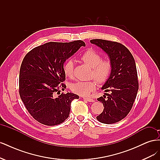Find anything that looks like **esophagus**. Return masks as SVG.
<instances>
[{
    "mask_svg": "<svg viewBox=\"0 0 160 160\" xmlns=\"http://www.w3.org/2000/svg\"><path fill=\"white\" fill-rule=\"evenodd\" d=\"M83 98L84 100L88 101H89V102H94V100L91 99V98Z\"/></svg>",
    "mask_w": 160,
    "mask_h": 160,
    "instance_id": "1",
    "label": "esophagus"
}]
</instances>
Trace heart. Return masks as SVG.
<instances>
[{"label":"heart","instance_id":"heart-1","mask_svg":"<svg viewBox=\"0 0 160 160\" xmlns=\"http://www.w3.org/2000/svg\"><path fill=\"white\" fill-rule=\"evenodd\" d=\"M81 59L92 68L91 77H93L99 83H104L111 73V64L109 60H102L101 57L96 52L88 50L81 56ZM63 71L66 76L71 77L73 75V62L68 60L63 66ZM97 82L95 79L88 81H77L72 83L71 89L73 93L81 96H88L91 92L96 88Z\"/></svg>","mask_w":160,"mask_h":160}]
</instances>
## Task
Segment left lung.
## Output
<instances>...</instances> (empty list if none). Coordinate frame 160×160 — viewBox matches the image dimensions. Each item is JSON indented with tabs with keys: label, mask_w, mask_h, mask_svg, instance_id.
<instances>
[{
	"label": "left lung",
	"mask_w": 160,
	"mask_h": 160,
	"mask_svg": "<svg viewBox=\"0 0 160 160\" xmlns=\"http://www.w3.org/2000/svg\"><path fill=\"white\" fill-rule=\"evenodd\" d=\"M90 42L107 53L111 64L109 77L101 88L105 92L110 91V94L105 93L98 99L104 109L96 118L105 124L117 123L129 113L137 96L139 83L134 58L119 42L103 39Z\"/></svg>",
	"instance_id": "obj_1"
}]
</instances>
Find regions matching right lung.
Wrapping results in <instances>:
<instances>
[{
  "instance_id": "obj_1",
  "label": "right lung",
  "mask_w": 160,
  "mask_h": 160,
  "mask_svg": "<svg viewBox=\"0 0 160 160\" xmlns=\"http://www.w3.org/2000/svg\"><path fill=\"white\" fill-rule=\"evenodd\" d=\"M85 43L49 42L38 46L24 57L19 73V94L28 113L39 123L56 125L68 118L72 93H60L66 85L63 64ZM59 94L57 96L56 94Z\"/></svg>"
}]
</instances>
